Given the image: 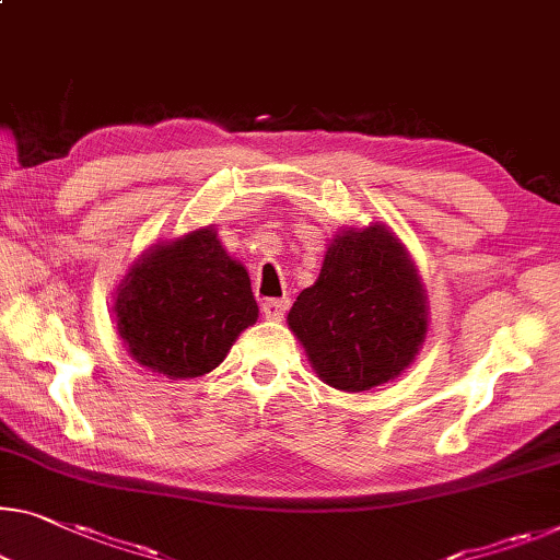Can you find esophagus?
Returning <instances> with one entry per match:
<instances>
[{
    "label": "esophagus",
    "mask_w": 560,
    "mask_h": 560,
    "mask_svg": "<svg viewBox=\"0 0 560 560\" xmlns=\"http://www.w3.org/2000/svg\"><path fill=\"white\" fill-rule=\"evenodd\" d=\"M290 307V300L288 298H268L262 300V315L268 317V320H282Z\"/></svg>",
    "instance_id": "34e87169"
}]
</instances>
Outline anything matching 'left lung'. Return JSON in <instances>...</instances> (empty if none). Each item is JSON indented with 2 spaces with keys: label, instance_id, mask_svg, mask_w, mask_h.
Instances as JSON below:
<instances>
[{
  "label": "left lung",
  "instance_id": "8db88e82",
  "mask_svg": "<svg viewBox=\"0 0 560 560\" xmlns=\"http://www.w3.org/2000/svg\"><path fill=\"white\" fill-rule=\"evenodd\" d=\"M288 325L323 383L373 390L412 365L428 335V298L406 245L383 222L332 235L320 275Z\"/></svg>",
  "mask_w": 560,
  "mask_h": 560
}]
</instances>
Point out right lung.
<instances>
[{"label":"right lung","mask_w":560,"mask_h":560,"mask_svg":"<svg viewBox=\"0 0 560 560\" xmlns=\"http://www.w3.org/2000/svg\"><path fill=\"white\" fill-rule=\"evenodd\" d=\"M112 313L135 363L187 381L218 368L260 310L245 265L205 225L137 257L115 290Z\"/></svg>","instance_id":"1"}]
</instances>
